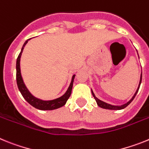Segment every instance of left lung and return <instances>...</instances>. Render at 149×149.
Segmentation results:
<instances>
[{
    "label": "left lung",
    "mask_w": 149,
    "mask_h": 149,
    "mask_svg": "<svg viewBox=\"0 0 149 149\" xmlns=\"http://www.w3.org/2000/svg\"><path fill=\"white\" fill-rule=\"evenodd\" d=\"M138 56H139V55H138ZM141 81H142V73H141V75H140V80H139V86H138V88H137V89H136V93H134V95H133V97H132V98H131V99L130 100V101H127V103L124 104H122V105H120V106H116V105H112V104H110L106 103V102H104V101H101V100L98 99V98H97V97H96L94 93H93L92 89H91V91H92V94H93V97H94V98H95V99L96 103H97V104H98V107H101V108L107 109V110H122V109L125 108V107L127 106V105L130 104L131 101H132L133 100H134V98H135V96H136V93H138V90H139V89L140 84H141Z\"/></svg>",
    "instance_id": "obj_1"
}]
</instances>
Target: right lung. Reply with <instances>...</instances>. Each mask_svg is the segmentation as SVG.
<instances>
[{"label": "right lung", "mask_w": 149, "mask_h": 149, "mask_svg": "<svg viewBox=\"0 0 149 149\" xmlns=\"http://www.w3.org/2000/svg\"><path fill=\"white\" fill-rule=\"evenodd\" d=\"M30 39H27L25 42L24 43L23 46H22V50H21V52L18 55V58H17L16 61V81H17V85H18V88L20 91V93H22V96L24 97V98L26 100V101L30 104V105H32L33 107L38 109V110H55V109L60 108L61 107L64 106L66 103L67 100L68 99V98L70 97L71 93H72V86H73V82L74 79L75 77V74H73L72 77V81H71V84L68 86V89L66 90V92L65 93V94L63 95L62 96H60V98H55L53 100H48V101H45V100H42L40 98H38L36 97H35L34 95H33L31 93H30V91L28 90V89L27 88V86H25V84L24 83L23 78H22V73H21V68H20V60H21V56H22V54L23 52L24 48L25 47L26 44L27 43L29 40Z\"/></svg>", "instance_id": "add662e5"}]
</instances>
